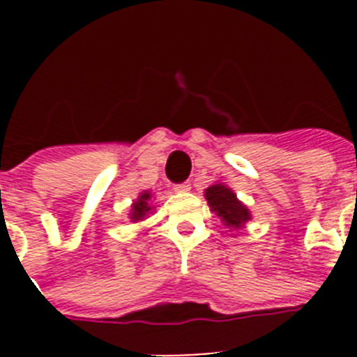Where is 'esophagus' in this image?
Segmentation results:
<instances>
[{"label":"esophagus","mask_w":357,"mask_h":357,"mask_svg":"<svg viewBox=\"0 0 357 357\" xmlns=\"http://www.w3.org/2000/svg\"><path fill=\"white\" fill-rule=\"evenodd\" d=\"M173 189H175L176 193H185V191H189V189H191V184H189V182H182V184L173 185Z\"/></svg>","instance_id":"34e87169"}]
</instances>
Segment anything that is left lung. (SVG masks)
Instances as JSON below:
<instances>
[{
	"mask_svg": "<svg viewBox=\"0 0 357 357\" xmlns=\"http://www.w3.org/2000/svg\"><path fill=\"white\" fill-rule=\"evenodd\" d=\"M206 198L211 211L222 218L223 225L232 230L241 229L248 220H252L250 211L243 206L234 191L227 188L225 184H214L206 189Z\"/></svg>",
	"mask_w": 357,
	"mask_h": 357,
	"instance_id": "obj_1",
	"label": "left lung"
}]
</instances>
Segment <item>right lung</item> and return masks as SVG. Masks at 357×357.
Masks as SVG:
<instances>
[{
  "mask_svg": "<svg viewBox=\"0 0 357 357\" xmlns=\"http://www.w3.org/2000/svg\"><path fill=\"white\" fill-rule=\"evenodd\" d=\"M150 198H151L150 191H143V193L139 195V198L132 204V211H130L132 222H143L144 218L153 211V207L150 206Z\"/></svg>",
  "mask_w": 357,
  "mask_h": 357,
  "instance_id": "add662e5",
  "label": "right lung"
}]
</instances>
